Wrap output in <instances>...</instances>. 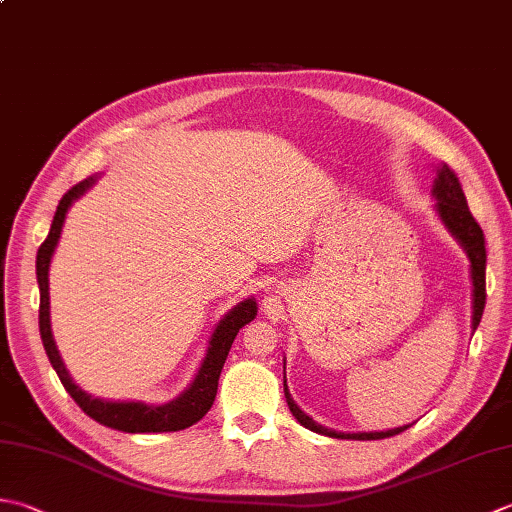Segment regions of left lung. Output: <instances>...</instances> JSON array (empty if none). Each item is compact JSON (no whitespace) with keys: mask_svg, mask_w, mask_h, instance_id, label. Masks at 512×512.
<instances>
[{"mask_svg":"<svg viewBox=\"0 0 512 512\" xmlns=\"http://www.w3.org/2000/svg\"><path fill=\"white\" fill-rule=\"evenodd\" d=\"M433 195L437 197V210L442 222L446 228L453 233L459 244L464 246L466 255L470 259V275H473V330H477L479 322H482L484 315V306H486V242H484V230L477 224V219L470 213V208L466 204L464 190L459 186V179L455 177L453 170H450L446 164L439 168L437 179H435V188ZM284 395L290 413L295 415V419L308 430H315L319 435H328V437H337V439H386L404 433L410 426H399L393 430H382V433H337V430H330L315 424L302 408H299L293 397H290L286 382H284Z\"/></svg>","mask_w":512,"mask_h":512,"instance_id":"left-lung-1","label":"left lung"}]
</instances>
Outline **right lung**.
Instances as JSON below:
<instances>
[{
	"label": "right lung",
	"mask_w": 512,
	"mask_h": 512,
	"mask_svg": "<svg viewBox=\"0 0 512 512\" xmlns=\"http://www.w3.org/2000/svg\"><path fill=\"white\" fill-rule=\"evenodd\" d=\"M95 179H84V182L75 184L68 193L59 199V206L55 210L53 224H50V233L44 239V244L37 250V284H39V333H42L44 350L53 364L57 377L62 379L68 395L75 399L77 406L84 410L88 417L95 422L104 424L108 428L124 430V433H170V430H184L188 426L197 424L210 406L215 402L217 395V382L222 375V368L226 364L228 350L233 346L239 328H244L248 322H253L257 315V304L253 299L237 304L230 313L219 322L213 337H210L208 353L202 362V368L190 384L184 395H179L173 402L164 406H146L142 402H104V399L86 395L82 388L73 384L68 370L62 364V357L57 353L53 333H50V302H48V266L50 257L55 253V246L62 235V226L70 204L75 202L84 190L93 186Z\"/></svg>",
	"instance_id": "1"
}]
</instances>
